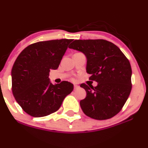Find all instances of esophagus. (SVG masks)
<instances>
[{
  "label": "esophagus",
  "instance_id": "34e87169",
  "mask_svg": "<svg viewBox=\"0 0 148 148\" xmlns=\"http://www.w3.org/2000/svg\"><path fill=\"white\" fill-rule=\"evenodd\" d=\"M79 88V86H77V85H75V84L74 85V90L78 89V88Z\"/></svg>",
  "mask_w": 148,
  "mask_h": 148
}]
</instances>
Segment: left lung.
<instances>
[{
    "mask_svg": "<svg viewBox=\"0 0 148 148\" xmlns=\"http://www.w3.org/2000/svg\"><path fill=\"white\" fill-rule=\"evenodd\" d=\"M84 53L86 72L97 86L81 84L86 97L81 100L84 113L95 120L111 118L121 111L132 90V67L120 49L104 40H77L69 47Z\"/></svg>",
    "mask_w": 148,
    "mask_h": 148,
    "instance_id": "obj_1",
    "label": "left lung"
}]
</instances>
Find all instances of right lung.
<instances>
[{
    "label": "right lung",
    "instance_id": "1",
    "mask_svg": "<svg viewBox=\"0 0 148 148\" xmlns=\"http://www.w3.org/2000/svg\"><path fill=\"white\" fill-rule=\"evenodd\" d=\"M72 40H49L32 44L18 55L12 69V90L17 103L35 118L49 115L60 108L74 85L68 81L52 84L51 69H57Z\"/></svg>",
    "mask_w": 148,
    "mask_h": 148
}]
</instances>
